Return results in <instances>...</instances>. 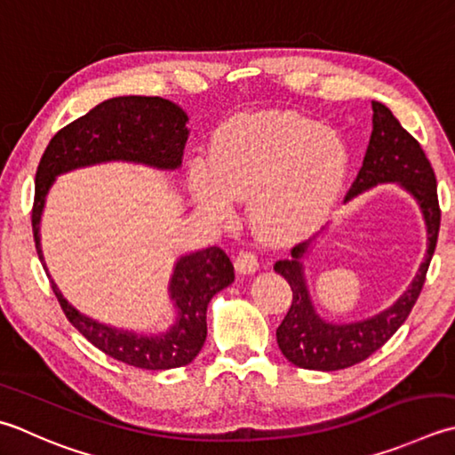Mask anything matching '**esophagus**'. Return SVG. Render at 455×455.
<instances>
[{
	"instance_id": "esophagus-1",
	"label": "esophagus",
	"mask_w": 455,
	"mask_h": 455,
	"mask_svg": "<svg viewBox=\"0 0 455 455\" xmlns=\"http://www.w3.org/2000/svg\"><path fill=\"white\" fill-rule=\"evenodd\" d=\"M235 266L240 274H254L258 268H260V262H258V256L254 252L240 251L235 260Z\"/></svg>"
}]
</instances>
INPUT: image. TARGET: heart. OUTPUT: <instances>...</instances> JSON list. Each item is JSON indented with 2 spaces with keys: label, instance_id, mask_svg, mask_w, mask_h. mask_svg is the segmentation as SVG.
I'll list each match as a JSON object with an SVG mask.
<instances>
[{
  "label": "heart",
  "instance_id": "heart-1",
  "mask_svg": "<svg viewBox=\"0 0 455 455\" xmlns=\"http://www.w3.org/2000/svg\"><path fill=\"white\" fill-rule=\"evenodd\" d=\"M349 154L322 124L291 112L246 116L222 128L209 167L195 164L193 197L209 215L230 217L251 201L252 225L270 243H296L322 228L341 197Z\"/></svg>",
  "mask_w": 455,
  "mask_h": 455
}]
</instances>
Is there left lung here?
I'll return each mask as SVG.
<instances>
[{
  "mask_svg": "<svg viewBox=\"0 0 455 455\" xmlns=\"http://www.w3.org/2000/svg\"><path fill=\"white\" fill-rule=\"evenodd\" d=\"M379 183H400L422 209L428 230V251L411 288L382 314L355 323H327L311 304L304 278V258L309 243L291 248V260H278L274 270L288 280L291 306L275 329L280 351L290 363L309 371H339L353 367L380 349L406 322L420 296L440 233V203L434 169L422 146L395 118L385 104L372 102V133L357 180L345 201L357 197Z\"/></svg>",
  "mask_w": 455,
  "mask_h": 455,
  "instance_id": "obj_1",
  "label": "left lung"
}]
</instances>
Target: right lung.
<instances>
[{
	"label": "right lung",
	"instance_id": "1",
	"mask_svg": "<svg viewBox=\"0 0 455 455\" xmlns=\"http://www.w3.org/2000/svg\"><path fill=\"white\" fill-rule=\"evenodd\" d=\"M187 114L159 96H118L98 104L88 114L60 128L39 162L35 175L31 225L35 248L43 262L39 220L44 197L55 177L70 169L124 159L162 169L181 165L187 141ZM44 268V264H43ZM235 280V266L219 246L180 258L169 291L177 306V323L167 333L146 337L102 325L86 317L51 288L60 309L96 349L138 369L165 371L189 364L207 339V306L217 291Z\"/></svg>",
	"mask_w": 455,
	"mask_h": 455
}]
</instances>
